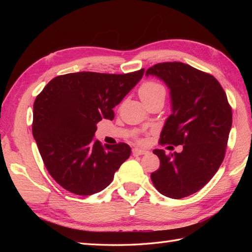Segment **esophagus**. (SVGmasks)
Returning <instances> with one entry per match:
<instances>
[{
  "label": "esophagus",
  "mask_w": 252,
  "mask_h": 252,
  "mask_svg": "<svg viewBox=\"0 0 252 252\" xmlns=\"http://www.w3.org/2000/svg\"><path fill=\"white\" fill-rule=\"evenodd\" d=\"M132 153L134 156H142V155H147L149 152L147 149H144V148H133Z\"/></svg>",
  "instance_id": "obj_1"
}]
</instances>
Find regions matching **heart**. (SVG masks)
I'll return each mask as SVG.
<instances>
[{"mask_svg":"<svg viewBox=\"0 0 252 252\" xmlns=\"http://www.w3.org/2000/svg\"><path fill=\"white\" fill-rule=\"evenodd\" d=\"M138 95L144 103L147 104L155 98L165 97V89L161 83L156 81L144 82L138 89Z\"/></svg>","mask_w":252,"mask_h":252,"instance_id":"1","label":"heart"}]
</instances>
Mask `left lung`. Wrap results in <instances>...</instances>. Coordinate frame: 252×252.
<instances>
[{"label":"left lung","instance_id":"left-lung-1","mask_svg":"<svg viewBox=\"0 0 252 252\" xmlns=\"http://www.w3.org/2000/svg\"><path fill=\"white\" fill-rule=\"evenodd\" d=\"M146 74L170 89L172 114L160 134L161 145H183L167 155L155 149L160 167L151 174L156 189L181 199L201 189L220 168L232 126V107L221 84L210 73L180 62L159 63Z\"/></svg>","mask_w":252,"mask_h":252}]
</instances>
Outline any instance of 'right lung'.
Wrapping results in <instances>:
<instances>
[{
    "instance_id": "right-lung-1",
    "label": "right lung",
    "mask_w": 252,
    "mask_h": 252,
    "mask_svg": "<svg viewBox=\"0 0 252 252\" xmlns=\"http://www.w3.org/2000/svg\"><path fill=\"white\" fill-rule=\"evenodd\" d=\"M145 69L123 74L82 71L57 76L33 104L32 134L46 170L63 189L80 196L108 186L130 157L126 143L93 141L101 119L135 87Z\"/></svg>"
}]
</instances>
